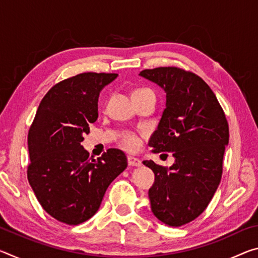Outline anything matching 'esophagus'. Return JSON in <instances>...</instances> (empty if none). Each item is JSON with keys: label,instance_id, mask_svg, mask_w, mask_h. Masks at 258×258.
<instances>
[{"label": "esophagus", "instance_id": "1", "mask_svg": "<svg viewBox=\"0 0 258 258\" xmlns=\"http://www.w3.org/2000/svg\"><path fill=\"white\" fill-rule=\"evenodd\" d=\"M127 161H128V166H135V167H140L141 166V161H140L138 158L135 157H127Z\"/></svg>", "mask_w": 258, "mask_h": 258}]
</instances>
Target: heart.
<instances>
[{
    "mask_svg": "<svg viewBox=\"0 0 258 258\" xmlns=\"http://www.w3.org/2000/svg\"><path fill=\"white\" fill-rule=\"evenodd\" d=\"M147 91H150V90L149 89H140V90L134 91L133 94L147 92ZM121 145H123V147L126 148V149L134 150V149H137V148L139 147L140 140H139V138L137 137V135H134V134H126V135H124L123 140H121Z\"/></svg>",
    "mask_w": 258,
    "mask_h": 258,
    "instance_id": "heart-1",
    "label": "heart"
}]
</instances>
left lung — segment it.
Segmentation results:
<instances>
[{
  "label": "left lung",
  "mask_w": 258,
  "mask_h": 258,
  "mask_svg": "<svg viewBox=\"0 0 258 258\" xmlns=\"http://www.w3.org/2000/svg\"><path fill=\"white\" fill-rule=\"evenodd\" d=\"M166 93V108L152 133V152H173L169 168L145 160L155 173L149 189L154 215L169 226L194 221L211 203L222 177L229 125L206 83L176 67L146 69L139 74Z\"/></svg>",
  "instance_id": "8db88e82"
}]
</instances>
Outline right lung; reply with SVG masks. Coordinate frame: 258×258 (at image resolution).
I'll list each match as a JSON object with an SVG mask.
<instances>
[{
  "instance_id": "1",
  "label": "right lung",
  "mask_w": 258,
  "mask_h": 258,
  "mask_svg": "<svg viewBox=\"0 0 258 258\" xmlns=\"http://www.w3.org/2000/svg\"><path fill=\"white\" fill-rule=\"evenodd\" d=\"M117 74L83 73L55 84L38 106L28 133V182L43 209L77 225L92 217L110 183L127 167L119 149L97 160L81 142L98 119V100Z\"/></svg>"
}]
</instances>
